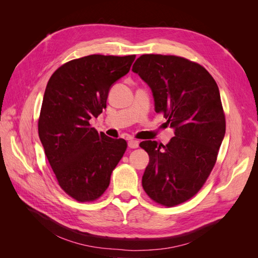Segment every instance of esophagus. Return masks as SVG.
I'll use <instances>...</instances> for the list:
<instances>
[{
  "mask_svg": "<svg viewBox=\"0 0 258 258\" xmlns=\"http://www.w3.org/2000/svg\"><path fill=\"white\" fill-rule=\"evenodd\" d=\"M128 146L130 148H137L139 146V141H137V140H129L128 141Z\"/></svg>",
  "mask_w": 258,
  "mask_h": 258,
  "instance_id": "34e87169",
  "label": "esophagus"
}]
</instances>
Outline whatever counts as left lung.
I'll list each match as a JSON object with an SVG mask.
<instances>
[{"mask_svg": "<svg viewBox=\"0 0 258 258\" xmlns=\"http://www.w3.org/2000/svg\"><path fill=\"white\" fill-rule=\"evenodd\" d=\"M132 71L174 129L167 145L140 143L150 156L142 186L155 202L173 207L199 191L216 162L226 131L220 90L204 67L176 56L143 54Z\"/></svg>", "mask_w": 258, "mask_h": 258, "instance_id": "left-lung-1", "label": "left lung"}]
</instances>
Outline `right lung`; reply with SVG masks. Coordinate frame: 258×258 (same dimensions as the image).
I'll use <instances>...</instances> for the list:
<instances>
[{
    "mask_svg": "<svg viewBox=\"0 0 258 258\" xmlns=\"http://www.w3.org/2000/svg\"><path fill=\"white\" fill-rule=\"evenodd\" d=\"M136 56L91 54L67 62L46 86L38 136L58 183L77 201L98 199L127 148L90 127L102 113L112 86L126 75Z\"/></svg>",
    "mask_w": 258,
    "mask_h": 258,
    "instance_id": "add662e5",
    "label": "right lung"
}]
</instances>
